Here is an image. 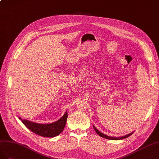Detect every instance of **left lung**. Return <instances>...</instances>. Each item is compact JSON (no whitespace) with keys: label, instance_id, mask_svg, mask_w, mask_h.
<instances>
[{"label":"left lung","instance_id":"8db88e82","mask_svg":"<svg viewBox=\"0 0 159 159\" xmlns=\"http://www.w3.org/2000/svg\"><path fill=\"white\" fill-rule=\"evenodd\" d=\"M93 127H94V130L96 131V133H97L99 136H101V137H102V138H105V139H109V140H122V139H126V138H127V137H130V136L133 133H133H130V134H126V135L124 136V137H118V138H117V137H109V136H107V135H106V134H103V133H101L98 130H97V129H96V127H95L94 126H93Z\"/></svg>","mask_w":159,"mask_h":159}]
</instances>
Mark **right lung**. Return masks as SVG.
<instances>
[{"mask_svg": "<svg viewBox=\"0 0 159 159\" xmlns=\"http://www.w3.org/2000/svg\"><path fill=\"white\" fill-rule=\"evenodd\" d=\"M67 117L68 114L66 111L65 115L59 120L50 124H39L28 120L22 119L20 117L19 119L32 132L41 137L52 138L56 137L62 132L66 125Z\"/></svg>", "mask_w": 159, "mask_h": 159, "instance_id": "obj_1", "label": "right lung"}]
</instances>
